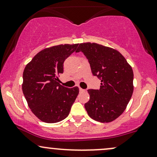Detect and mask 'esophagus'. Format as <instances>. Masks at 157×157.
Masks as SVG:
<instances>
[{"label": "esophagus", "mask_w": 157, "mask_h": 157, "mask_svg": "<svg viewBox=\"0 0 157 157\" xmlns=\"http://www.w3.org/2000/svg\"><path fill=\"white\" fill-rule=\"evenodd\" d=\"M79 90H80V92H83V91H86V90H85V89H82V88H79Z\"/></svg>", "instance_id": "1"}]
</instances>
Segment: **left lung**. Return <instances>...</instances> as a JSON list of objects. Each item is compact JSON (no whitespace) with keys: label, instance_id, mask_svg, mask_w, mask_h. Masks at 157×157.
Masks as SVG:
<instances>
[{"label":"left lung","instance_id":"left-lung-1","mask_svg":"<svg viewBox=\"0 0 157 157\" xmlns=\"http://www.w3.org/2000/svg\"><path fill=\"white\" fill-rule=\"evenodd\" d=\"M94 76L101 80L99 89H88L90 99L85 104L88 116L101 123L111 122L125 110L133 93L132 67L118 51L96 43L80 44Z\"/></svg>","mask_w":157,"mask_h":157}]
</instances>
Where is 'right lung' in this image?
<instances>
[{
	"instance_id": "1",
	"label": "right lung",
	"mask_w": 157,
	"mask_h": 157,
	"mask_svg": "<svg viewBox=\"0 0 157 157\" xmlns=\"http://www.w3.org/2000/svg\"><path fill=\"white\" fill-rule=\"evenodd\" d=\"M78 44H60L40 51L26 65L22 92L28 106L39 119L57 123L69 116L79 94L78 87L68 88L58 83L65 60Z\"/></svg>"
}]
</instances>
